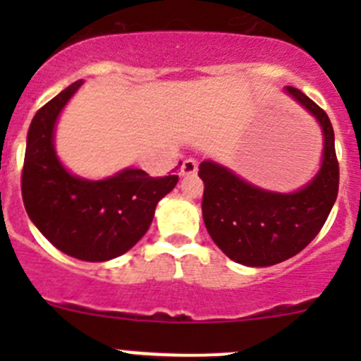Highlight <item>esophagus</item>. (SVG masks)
<instances>
[{"mask_svg": "<svg viewBox=\"0 0 361 361\" xmlns=\"http://www.w3.org/2000/svg\"><path fill=\"white\" fill-rule=\"evenodd\" d=\"M195 173H197V162H195L194 159L183 160V164H181L180 167L181 176H194Z\"/></svg>", "mask_w": 361, "mask_h": 361, "instance_id": "34e87169", "label": "esophagus"}]
</instances>
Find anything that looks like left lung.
Here are the masks:
<instances>
[{"instance_id": "8db88e82", "label": "left lung", "mask_w": 361, "mask_h": 361, "mask_svg": "<svg viewBox=\"0 0 361 361\" xmlns=\"http://www.w3.org/2000/svg\"><path fill=\"white\" fill-rule=\"evenodd\" d=\"M283 92L314 116L322 129V164L304 187L267 190L214 160L199 166L204 225L214 245L246 267H271L300 253L322 231L337 199L338 164L329 115L295 87Z\"/></svg>"}]
</instances>
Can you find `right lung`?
<instances>
[{
    "label": "right lung",
    "instance_id": "right-lung-1",
    "mask_svg": "<svg viewBox=\"0 0 361 361\" xmlns=\"http://www.w3.org/2000/svg\"><path fill=\"white\" fill-rule=\"evenodd\" d=\"M83 80L57 94L32 118L25 141L23 199L35 227L63 253L108 262L147 234L155 207L178 183L126 167L103 180L73 174L56 152V126ZM181 164V162H180Z\"/></svg>",
    "mask_w": 361,
    "mask_h": 361
}]
</instances>
